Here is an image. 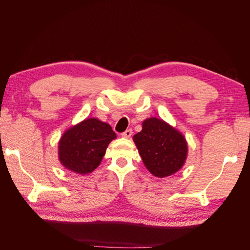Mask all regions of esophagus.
Listing matches in <instances>:
<instances>
[{
	"label": "esophagus",
	"instance_id": "34e87169",
	"mask_svg": "<svg viewBox=\"0 0 250 250\" xmlns=\"http://www.w3.org/2000/svg\"><path fill=\"white\" fill-rule=\"evenodd\" d=\"M132 134V130L131 129H127L126 131H124L122 134H121V137L124 138V139H129Z\"/></svg>",
	"mask_w": 250,
	"mask_h": 250
}]
</instances>
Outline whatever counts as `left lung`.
Wrapping results in <instances>:
<instances>
[{"instance_id": "left-lung-1", "label": "left lung", "mask_w": 250, "mask_h": 250, "mask_svg": "<svg viewBox=\"0 0 250 250\" xmlns=\"http://www.w3.org/2000/svg\"><path fill=\"white\" fill-rule=\"evenodd\" d=\"M133 142L145 167L152 175L164 178L184 167L188 143L184 134L162 119L148 118Z\"/></svg>"}]
</instances>
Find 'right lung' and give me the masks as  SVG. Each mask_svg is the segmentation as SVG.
<instances>
[{
	"label": "right lung",
	"instance_id": "add662e5",
	"mask_svg": "<svg viewBox=\"0 0 250 250\" xmlns=\"http://www.w3.org/2000/svg\"><path fill=\"white\" fill-rule=\"evenodd\" d=\"M117 139L109 124L87 118L66 129L58 142V158L63 167L80 175L98 168L109 143Z\"/></svg>",
	"mask_w": 250,
	"mask_h": 250
}]
</instances>
